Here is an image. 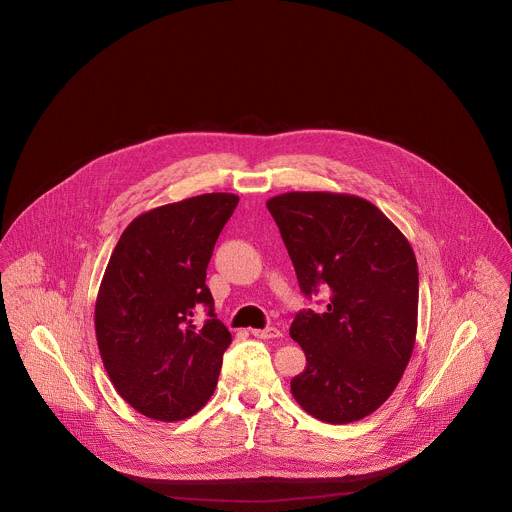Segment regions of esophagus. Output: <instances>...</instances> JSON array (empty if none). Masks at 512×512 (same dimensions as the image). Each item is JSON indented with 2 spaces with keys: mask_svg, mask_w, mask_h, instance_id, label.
I'll use <instances>...</instances> for the list:
<instances>
[{
  "mask_svg": "<svg viewBox=\"0 0 512 512\" xmlns=\"http://www.w3.org/2000/svg\"><path fill=\"white\" fill-rule=\"evenodd\" d=\"M251 332H253V336L265 338V340H269V338H281V336H283L281 330H277V328H273V326H269V328H255V330H251Z\"/></svg>",
  "mask_w": 512,
  "mask_h": 512,
  "instance_id": "esophagus-1",
  "label": "esophagus"
}]
</instances>
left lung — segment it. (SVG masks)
<instances>
[{
  "label": "left lung",
  "mask_w": 512,
  "mask_h": 512,
  "mask_svg": "<svg viewBox=\"0 0 512 512\" xmlns=\"http://www.w3.org/2000/svg\"><path fill=\"white\" fill-rule=\"evenodd\" d=\"M267 207L301 291H328L324 312H299L291 326L307 356L293 398L326 423L364 419L392 396L415 344L419 277L408 237L352 194L287 192Z\"/></svg>",
  "instance_id": "obj_1"
}]
</instances>
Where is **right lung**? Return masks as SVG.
<instances>
[{
  "label": "right lung",
  "mask_w": 512,
  "mask_h": 512,
  "mask_svg": "<svg viewBox=\"0 0 512 512\" xmlns=\"http://www.w3.org/2000/svg\"><path fill=\"white\" fill-rule=\"evenodd\" d=\"M237 204L217 192L154 207L110 255L95 305L99 352L120 398L150 419H186L213 396L231 334L215 318L205 269ZM202 306L204 325L193 318Z\"/></svg>",
  "instance_id": "add662e5"
}]
</instances>
